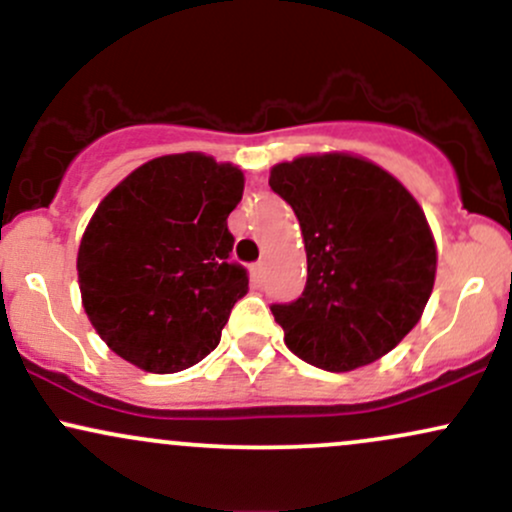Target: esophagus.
<instances>
[{
	"label": "esophagus",
	"instance_id": "obj_1",
	"mask_svg": "<svg viewBox=\"0 0 512 512\" xmlns=\"http://www.w3.org/2000/svg\"><path fill=\"white\" fill-rule=\"evenodd\" d=\"M252 276H255L257 281L262 279V276H264V262H255V264H252Z\"/></svg>",
	"mask_w": 512,
	"mask_h": 512
}]
</instances>
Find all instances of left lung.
Masks as SVG:
<instances>
[{
  "label": "left lung",
  "mask_w": 512,
  "mask_h": 512,
  "mask_svg": "<svg viewBox=\"0 0 512 512\" xmlns=\"http://www.w3.org/2000/svg\"><path fill=\"white\" fill-rule=\"evenodd\" d=\"M269 187L301 223L308 281L272 305L298 358L346 373L390 354L424 315L436 240L424 209L385 168L330 151L276 163Z\"/></svg>",
  "instance_id": "8db88e82"
}]
</instances>
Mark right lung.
<instances>
[{
    "instance_id": "right-lung-1",
    "label": "right lung",
    "mask_w": 512,
    "mask_h": 512,
    "mask_svg": "<svg viewBox=\"0 0 512 512\" xmlns=\"http://www.w3.org/2000/svg\"><path fill=\"white\" fill-rule=\"evenodd\" d=\"M243 170L211 156H158L115 185L76 255L81 303L117 356L146 373H178L219 346L248 274L228 262V214Z\"/></svg>"
}]
</instances>
